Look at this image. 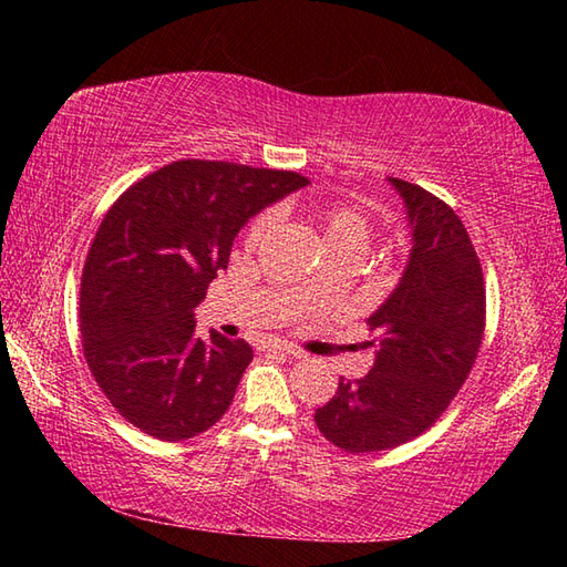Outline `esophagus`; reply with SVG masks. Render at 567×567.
Segmentation results:
<instances>
[{"label": "esophagus", "mask_w": 567, "mask_h": 567, "mask_svg": "<svg viewBox=\"0 0 567 567\" xmlns=\"http://www.w3.org/2000/svg\"><path fill=\"white\" fill-rule=\"evenodd\" d=\"M267 350L270 352H280V354H287V358H302V352L300 350H295L292 344H287V342H282V340H270L265 344Z\"/></svg>", "instance_id": "1"}]
</instances>
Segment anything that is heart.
I'll return each instance as SVG.
<instances>
[{
	"label": "heart",
	"mask_w": 567,
	"mask_h": 567,
	"mask_svg": "<svg viewBox=\"0 0 567 567\" xmlns=\"http://www.w3.org/2000/svg\"><path fill=\"white\" fill-rule=\"evenodd\" d=\"M315 223L320 225L322 243L328 249H352V252H364L370 245L372 227L370 219L364 217L360 209L348 205H324L315 209ZM272 215L257 217L252 227H249L247 239L249 243H260V239L270 233Z\"/></svg>",
	"instance_id": "b5f03b06"
}]
</instances>
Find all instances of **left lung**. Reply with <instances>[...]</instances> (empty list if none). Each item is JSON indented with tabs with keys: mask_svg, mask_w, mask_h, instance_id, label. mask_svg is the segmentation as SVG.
<instances>
[{
	"mask_svg": "<svg viewBox=\"0 0 567 567\" xmlns=\"http://www.w3.org/2000/svg\"><path fill=\"white\" fill-rule=\"evenodd\" d=\"M388 182L405 205L408 265L368 318L370 372L340 380L315 412L320 433L348 453H378L425 433L463 388L485 330L483 267L465 225L420 185Z\"/></svg>",
	"mask_w": 567,
	"mask_h": 567,
	"instance_id": "obj_1",
	"label": "left lung"
}]
</instances>
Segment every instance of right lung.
I'll return each mask as SVG.
<instances>
[{
    "mask_svg": "<svg viewBox=\"0 0 567 567\" xmlns=\"http://www.w3.org/2000/svg\"><path fill=\"white\" fill-rule=\"evenodd\" d=\"M310 185L297 172L179 159L110 207L82 275L84 358L124 420L177 443L213 427L252 360L245 340L195 334V307L239 229Z\"/></svg>",
    "mask_w": 567,
    "mask_h": 567,
    "instance_id": "1",
    "label": "right lung"
}]
</instances>
